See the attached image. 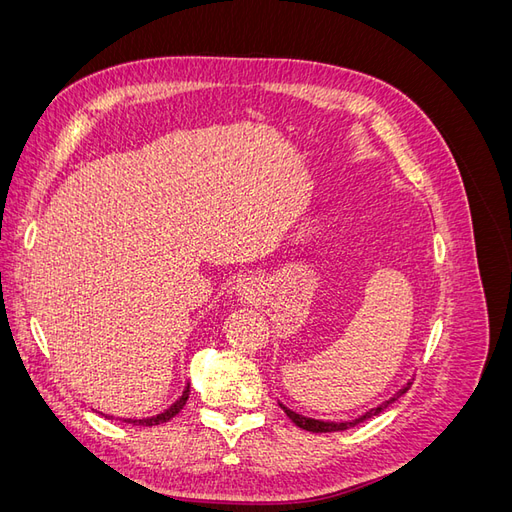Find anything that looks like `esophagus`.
Returning <instances> with one entry per match:
<instances>
[{"label":"esophagus","mask_w":512,"mask_h":512,"mask_svg":"<svg viewBox=\"0 0 512 512\" xmlns=\"http://www.w3.org/2000/svg\"><path fill=\"white\" fill-rule=\"evenodd\" d=\"M239 297H241L243 301H252V299H256L254 286H252V284H239Z\"/></svg>","instance_id":"1"}]
</instances>
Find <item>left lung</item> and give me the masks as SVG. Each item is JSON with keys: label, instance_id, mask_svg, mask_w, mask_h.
I'll use <instances>...</instances> for the list:
<instances>
[{"label": "left lung", "instance_id": "8db88e82", "mask_svg": "<svg viewBox=\"0 0 512 512\" xmlns=\"http://www.w3.org/2000/svg\"><path fill=\"white\" fill-rule=\"evenodd\" d=\"M410 384L412 382H408L404 389H399L391 399H386V401H382V404L378 406V408H371L369 412H365V414H361L359 418H354V421H344V423H333V421H316V418H307V416H303V414H297V412H292V410H288L284 404H280V408L286 412V416L290 418V421L297 425V427H301V429H305V431H314V433H327V431H344V429H350V427H354V425H359V423H363V421H367V418H371V416H376V414H380L384 408H389L393 401H397L401 395H404L408 389H410Z\"/></svg>", "mask_w": 512, "mask_h": 512}]
</instances>
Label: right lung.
Masks as SVG:
<instances>
[{
    "instance_id": "add662e5",
    "label": "right lung",
    "mask_w": 512,
    "mask_h": 512,
    "mask_svg": "<svg viewBox=\"0 0 512 512\" xmlns=\"http://www.w3.org/2000/svg\"><path fill=\"white\" fill-rule=\"evenodd\" d=\"M188 397H190V384L185 386L183 389V393H181V397L175 401L173 406H170L168 410H164L162 414H156V416H149V418H123V421L126 423H130V425H145V427H153V425H160V423H166V421H170V418L173 416H177L179 412H181V408L185 406V401H188Z\"/></svg>"
}]
</instances>
